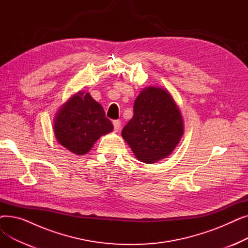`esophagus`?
Here are the masks:
<instances>
[{
	"label": "esophagus",
	"mask_w": 248,
	"mask_h": 248,
	"mask_svg": "<svg viewBox=\"0 0 248 248\" xmlns=\"http://www.w3.org/2000/svg\"><path fill=\"white\" fill-rule=\"evenodd\" d=\"M113 126H114V131L115 132H119L120 128H121V121H113Z\"/></svg>",
	"instance_id": "esophagus-1"
}]
</instances>
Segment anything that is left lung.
<instances>
[{"mask_svg":"<svg viewBox=\"0 0 248 248\" xmlns=\"http://www.w3.org/2000/svg\"><path fill=\"white\" fill-rule=\"evenodd\" d=\"M184 135V121L172 94L162 87L142 89L134 104V116L122 132L136 158L154 164L170 155Z\"/></svg>","mask_w":248,"mask_h":248,"instance_id":"obj_1","label":"left lung"}]
</instances>
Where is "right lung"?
<instances>
[{"label": "right lung", "mask_w": 248, "mask_h": 248, "mask_svg": "<svg viewBox=\"0 0 248 248\" xmlns=\"http://www.w3.org/2000/svg\"><path fill=\"white\" fill-rule=\"evenodd\" d=\"M112 129L100 103L82 90L63 103L54 116L53 131L57 141L75 155L87 154L101 136Z\"/></svg>", "instance_id": "1"}]
</instances>
